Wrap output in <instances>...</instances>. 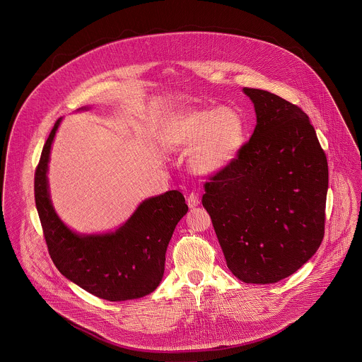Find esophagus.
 Returning a JSON list of instances; mask_svg holds the SVG:
<instances>
[{
    "label": "esophagus",
    "instance_id": "1",
    "mask_svg": "<svg viewBox=\"0 0 362 362\" xmlns=\"http://www.w3.org/2000/svg\"><path fill=\"white\" fill-rule=\"evenodd\" d=\"M187 204H188V206L191 207V209L198 206L199 205V197L197 194H194V192L189 194V197L187 199Z\"/></svg>",
    "mask_w": 362,
    "mask_h": 362
}]
</instances>
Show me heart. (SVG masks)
I'll use <instances>...</instances> for the list:
<instances>
[{
    "label": "heart",
    "instance_id": "1",
    "mask_svg": "<svg viewBox=\"0 0 362 362\" xmlns=\"http://www.w3.org/2000/svg\"><path fill=\"white\" fill-rule=\"evenodd\" d=\"M167 142L189 152L191 167L201 175H216L238 158L247 142L244 115L233 107L187 108L170 121Z\"/></svg>",
    "mask_w": 362,
    "mask_h": 362
}]
</instances>
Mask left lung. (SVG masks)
Listing matches in <instances>:
<instances>
[{
	"label": "left lung",
	"instance_id": "8db88e82",
	"mask_svg": "<svg viewBox=\"0 0 362 362\" xmlns=\"http://www.w3.org/2000/svg\"><path fill=\"white\" fill-rule=\"evenodd\" d=\"M243 92L257 127L233 165L205 184L202 204L231 273L269 284L297 272L323 240L327 160L300 107L266 90Z\"/></svg>",
	"mask_w": 362,
	"mask_h": 362
}]
</instances>
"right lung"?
<instances>
[{"mask_svg": "<svg viewBox=\"0 0 362 362\" xmlns=\"http://www.w3.org/2000/svg\"><path fill=\"white\" fill-rule=\"evenodd\" d=\"M90 110V105L78 111ZM57 119L35 174V201L55 267L69 281L108 301L142 298L153 293L164 274L165 251L175 226L188 206L180 191L142 201L112 231L82 234L68 227L55 211L49 187Z\"/></svg>", "mask_w": 362, "mask_h": 362, "instance_id": "1", "label": "right lung"}]
</instances>
